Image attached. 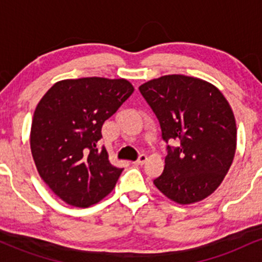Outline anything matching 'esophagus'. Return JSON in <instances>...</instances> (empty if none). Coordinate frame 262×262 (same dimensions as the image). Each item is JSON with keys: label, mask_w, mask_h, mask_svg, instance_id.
<instances>
[{"label": "esophagus", "mask_w": 262, "mask_h": 262, "mask_svg": "<svg viewBox=\"0 0 262 262\" xmlns=\"http://www.w3.org/2000/svg\"><path fill=\"white\" fill-rule=\"evenodd\" d=\"M146 160H148V156H146L145 154H141V155H139V158H138V160L134 161V164L135 165H143V164H145Z\"/></svg>", "instance_id": "obj_1"}]
</instances>
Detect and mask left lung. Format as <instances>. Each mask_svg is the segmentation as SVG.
I'll list each match as a JSON object with an SVG mask.
<instances>
[{
	"label": "left lung",
	"instance_id": "left-lung-1",
	"mask_svg": "<svg viewBox=\"0 0 262 262\" xmlns=\"http://www.w3.org/2000/svg\"><path fill=\"white\" fill-rule=\"evenodd\" d=\"M139 91L160 123L167 145L165 169L154 185L179 204L200 202L219 187L236 149L234 113L219 90L185 75L150 80Z\"/></svg>",
	"mask_w": 262,
	"mask_h": 262
}]
</instances>
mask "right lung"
I'll list each match as a JSON object with an SVG mask.
<instances>
[{
    "instance_id": "1",
    "label": "right lung",
    "mask_w": 262,
    "mask_h": 262,
    "mask_svg": "<svg viewBox=\"0 0 262 262\" xmlns=\"http://www.w3.org/2000/svg\"><path fill=\"white\" fill-rule=\"evenodd\" d=\"M134 91L124 79L62 80L48 90L33 116L31 150L43 181L70 206L103 200L123 169L98 148L102 125Z\"/></svg>"
}]
</instances>
